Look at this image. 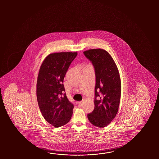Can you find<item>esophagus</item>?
<instances>
[{"instance_id":"1","label":"esophagus","mask_w":159,"mask_h":159,"mask_svg":"<svg viewBox=\"0 0 159 159\" xmlns=\"http://www.w3.org/2000/svg\"><path fill=\"white\" fill-rule=\"evenodd\" d=\"M77 105H78V107H82L83 106V102H77Z\"/></svg>"}]
</instances>
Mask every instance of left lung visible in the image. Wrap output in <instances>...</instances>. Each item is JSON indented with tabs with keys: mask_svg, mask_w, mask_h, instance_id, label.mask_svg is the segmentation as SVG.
I'll return each mask as SVG.
<instances>
[{
	"mask_svg": "<svg viewBox=\"0 0 159 159\" xmlns=\"http://www.w3.org/2000/svg\"><path fill=\"white\" fill-rule=\"evenodd\" d=\"M95 69L94 109L88 114L93 125L99 128L108 125L118 111L121 95V81L118 69L111 56L103 49L84 52Z\"/></svg>",
	"mask_w": 159,
	"mask_h": 159,
	"instance_id": "left-lung-1",
	"label": "left lung"
}]
</instances>
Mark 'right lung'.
<instances>
[{
    "mask_svg": "<svg viewBox=\"0 0 159 159\" xmlns=\"http://www.w3.org/2000/svg\"><path fill=\"white\" fill-rule=\"evenodd\" d=\"M77 52L49 54L41 65L37 77L36 96L42 115L54 127L69 122L74 106L65 91L64 79Z\"/></svg>",
    "mask_w": 159,
    "mask_h": 159,
    "instance_id": "add662e5",
    "label": "right lung"
}]
</instances>
